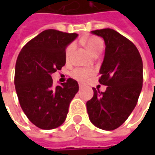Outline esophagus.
I'll return each instance as SVG.
<instances>
[{"mask_svg": "<svg viewBox=\"0 0 155 155\" xmlns=\"http://www.w3.org/2000/svg\"><path fill=\"white\" fill-rule=\"evenodd\" d=\"M84 88V85L83 84H79V89H83Z\"/></svg>", "mask_w": 155, "mask_h": 155, "instance_id": "1", "label": "esophagus"}]
</instances>
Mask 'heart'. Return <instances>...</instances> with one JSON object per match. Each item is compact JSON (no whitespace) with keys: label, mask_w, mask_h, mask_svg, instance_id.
Wrapping results in <instances>:
<instances>
[{"label":"heart","mask_w":155,"mask_h":155,"mask_svg":"<svg viewBox=\"0 0 155 155\" xmlns=\"http://www.w3.org/2000/svg\"><path fill=\"white\" fill-rule=\"evenodd\" d=\"M83 42L87 47V49L91 51L93 55H97L98 53H101V51H103L104 43H103L102 39H99L97 37H94V36L90 37L88 39L83 40ZM73 47H74L73 43H71L66 46L65 51H64V56L66 58H69L71 51L73 50ZM91 75H92V71L91 70H86V69H75L71 72V77L80 83H84L85 81L89 79V78Z\"/></svg>","instance_id":"1"}]
</instances>
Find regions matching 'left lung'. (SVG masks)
<instances>
[{
	"instance_id": "8db88e82",
	"label": "left lung",
	"mask_w": 155,
	"mask_h": 155,
	"mask_svg": "<svg viewBox=\"0 0 155 155\" xmlns=\"http://www.w3.org/2000/svg\"><path fill=\"white\" fill-rule=\"evenodd\" d=\"M91 33L104 38L105 55L99 83L104 92L92 88L86 103L91 122L104 130H114L125 122L138 102L143 82V64L136 46L116 31L105 28Z\"/></svg>"
}]
</instances>
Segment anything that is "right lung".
<instances>
[{
    "label": "right lung",
    "instance_id": "right-lung-1",
    "mask_svg": "<svg viewBox=\"0 0 155 155\" xmlns=\"http://www.w3.org/2000/svg\"><path fill=\"white\" fill-rule=\"evenodd\" d=\"M77 37L75 33L45 30L27 42L18 55L15 73L18 99L29 121L41 129L63 124L78 91L74 79L53 87L51 77L65 64V47Z\"/></svg>",
    "mask_w": 155,
    "mask_h": 155
}]
</instances>
